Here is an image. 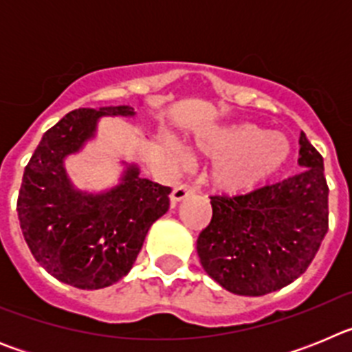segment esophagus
Returning <instances> with one entry per match:
<instances>
[{
	"label": "esophagus",
	"mask_w": 352,
	"mask_h": 352,
	"mask_svg": "<svg viewBox=\"0 0 352 352\" xmlns=\"http://www.w3.org/2000/svg\"><path fill=\"white\" fill-rule=\"evenodd\" d=\"M195 194V188L190 185H179L176 186L173 190V194H170V203L176 204V203H182V201H185L186 197H190V195Z\"/></svg>",
	"instance_id": "1"
}]
</instances>
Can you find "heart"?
<instances>
[{
    "label": "heart",
    "instance_id": "b5f03b06",
    "mask_svg": "<svg viewBox=\"0 0 352 352\" xmlns=\"http://www.w3.org/2000/svg\"><path fill=\"white\" fill-rule=\"evenodd\" d=\"M166 146L186 160L185 149L170 135ZM195 146L206 157L219 160L211 173L214 188L227 195L256 190L287 164L291 142L280 132H268L254 123H231L203 130L195 135Z\"/></svg>",
    "mask_w": 352,
    "mask_h": 352
}]
</instances>
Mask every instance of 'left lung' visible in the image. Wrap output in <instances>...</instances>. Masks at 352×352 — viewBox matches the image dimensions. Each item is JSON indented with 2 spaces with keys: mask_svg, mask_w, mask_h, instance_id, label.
Listing matches in <instances>:
<instances>
[{
  "mask_svg": "<svg viewBox=\"0 0 352 352\" xmlns=\"http://www.w3.org/2000/svg\"><path fill=\"white\" fill-rule=\"evenodd\" d=\"M294 176L247 195L211 197L210 226L197 238L204 272L226 291L263 296L278 291L316 257L328 232L324 162L300 135Z\"/></svg>",
  "mask_w": 352,
  "mask_h": 352,
  "instance_id": "left-lung-1",
  "label": "left lung"
}]
</instances>
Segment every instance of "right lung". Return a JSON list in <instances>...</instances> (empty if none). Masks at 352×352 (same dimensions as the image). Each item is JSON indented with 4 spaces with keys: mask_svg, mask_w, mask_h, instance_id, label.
I'll list each match as a JSON object with an SVG mask.
<instances>
[{
    "mask_svg": "<svg viewBox=\"0 0 352 352\" xmlns=\"http://www.w3.org/2000/svg\"><path fill=\"white\" fill-rule=\"evenodd\" d=\"M130 105L77 109L43 133L24 169L17 213L36 263L77 289H104L129 275L149 227L169 210V186L142 178L135 162L121 160L116 185L77 188L65 167L96 139L102 118H133Z\"/></svg>",
    "mask_w": 352,
    "mask_h": 352,
    "instance_id": "1",
    "label": "right lung"
}]
</instances>
